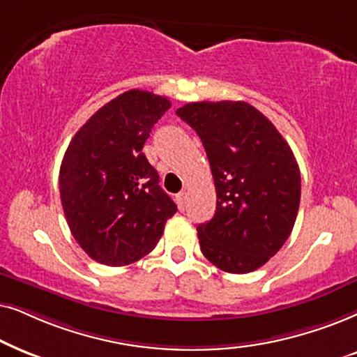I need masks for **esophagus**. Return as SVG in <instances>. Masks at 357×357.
I'll list each match as a JSON object with an SVG mask.
<instances>
[{
  "mask_svg": "<svg viewBox=\"0 0 357 357\" xmlns=\"http://www.w3.org/2000/svg\"><path fill=\"white\" fill-rule=\"evenodd\" d=\"M186 201H188V192L186 191H181L179 194H176V202H178V207L184 208V206H186Z\"/></svg>",
  "mask_w": 357,
  "mask_h": 357,
  "instance_id": "esophagus-1",
  "label": "esophagus"
}]
</instances>
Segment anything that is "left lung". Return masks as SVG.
<instances>
[{
    "label": "left lung",
    "mask_w": 357,
    "mask_h": 357,
    "mask_svg": "<svg viewBox=\"0 0 357 357\" xmlns=\"http://www.w3.org/2000/svg\"><path fill=\"white\" fill-rule=\"evenodd\" d=\"M176 114L201 137L215 184V213L197 227L201 251L225 273L261 268L297 218L301 171L291 146L243 101L189 102Z\"/></svg>",
    "instance_id": "left-lung-1"
}]
</instances>
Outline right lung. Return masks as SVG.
Instances as JSON below:
<instances>
[{
  "label": "right lung",
  "mask_w": 357,
  "mask_h": 357,
  "mask_svg": "<svg viewBox=\"0 0 357 357\" xmlns=\"http://www.w3.org/2000/svg\"><path fill=\"white\" fill-rule=\"evenodd\" d=\"M168 98L130 89L94 112L76 132L60 166V197L71 230L89 258L132 264L155 248L178 211L142 153Z\"/></svg>",
  "instance_id": "1"
}]
</instances>
